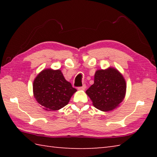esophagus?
Instances as JSON below:
<instances>
[{"instance_id": "esophagus-1", "label": "esophagus", "mask_w": 157, "mask_h": 157, "mask_svg": "<svg viewBox=\"0 0 157 157\" xmlns=\"http://www.w3.org/2000/svg\"><path fill=\"white\" fill-rule=\"evenodd\" d=\"M86 89V85L84 84L83 86H81V87H78V90H85Z\"/></svg>"}]
</instances>
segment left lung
Listing matches in <instances>:
<instances>
[{
  "label": "left lung",
  "instance_id": "left-lung-1",
  "mask_svg": "<svg viewBox=\"0 0 157 157\" xmlns=\"http://www.w3.org/2000/svg\"><path fill=\"white\" fill-rule=\"evenodd\" d=\"M127 85L123 75L113 67L95 71L94 84L86 91L94 107L102 111L119 107L126 94Z\"/></svg>",
  "mask_w": 157,
  "mask_h": 157
}]
</instances>
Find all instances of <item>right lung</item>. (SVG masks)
I'll list each match as a JSON object with an SVG mask.
<instances>
[{
	"instance_id": "1",
	"label": "right lung",
	"mask_w": 157,
	"mask_h": 157,
	"mask_svg": "<svg viewBox=\"0 0 157 157\" xmlns=\"http://www.w3.org/2000/svg\"><path fill=\"white\" fill-rule=\"evenodd\" d=\"M33 95L46 111L59 110L68 104L77 91L66 80L62 71L46 68L41 71L33 82Z\"/></svg>"
}]
</instances>
